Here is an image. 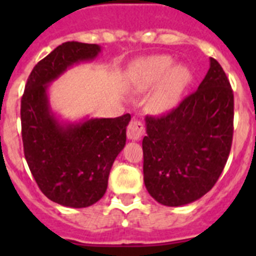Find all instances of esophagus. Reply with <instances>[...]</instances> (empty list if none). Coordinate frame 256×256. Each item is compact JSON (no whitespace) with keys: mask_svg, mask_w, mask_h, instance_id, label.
<instances>
[{"mask_svg":"<svg viewBox=\"0 0 256 256\" xmlns=\"http://www.w3.org/2000/svg\"><path fill=\"white\" fill-rule=\"evenodd\" d=\"M144 124L140 120H136V119H133L130 123V126H128V128H126V136H128V138L132 140V141H138L142 136H144Z\"/></svg>","mask_w":256,"mask_h":256,"instance_id":"34e87169","label":"esophagus"}]
</instances>
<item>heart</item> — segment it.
Returning <instances> with one entry per match:
<instances>
[{
    "label": "heart",
    "mask_w": 256,
    "mask_h": 256,
    "mask_svg": "<svg viewBox=\"0 0 256 256\" xmlns=\"http://www.w3.org/2000/svg\"><path fill=\"white\" fill-rule=\"evenodd\" d=\"M169 56H154L138 61L132 70L133 87L148 91V108L154 114H166L180 102L183 92L191 82V70L186 65H174Z\"/></svg>",
    "instance_id": "heart-1"
}]
</instances>
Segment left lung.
Wrapping results in <instances>:
<instances>
[{"label":"left lung","instance_id":"1","mask_svg":"<svg viewBox=\"0 0 256 256\" xmlns=\"http://www.w3.org/2000/svg\"><path fill=\"white\" fill-rule=\"evenodd\" d=\"M144 182L165 206H183L209 192L232 144L234 92L224 70L210 58L198 91L160 118L146 116Z\"/></svg>","mask_w":256,"mask_h":256}]
</instances>
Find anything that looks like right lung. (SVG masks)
<instances>
[{
    "mask_svg": "<svg viewBox=\"0 0 256 256\" xmlns=\"http://www.w3.org/2000/svg\"><path fill=\"white\" fill-rule=\"evenodd\" d=\"M98 44L65 42L40 60L22 98L24 155L40 191L66 208H87L105 195L108 174L126 146L130 115L65 122L51 108L50 84L80 62L94 61Z\"/></svg>",
    "mask_w": 256,
    "mask_h": 256,
    "instance_id": "obj_1",
    "label": "right lung"
}]
</instances>
